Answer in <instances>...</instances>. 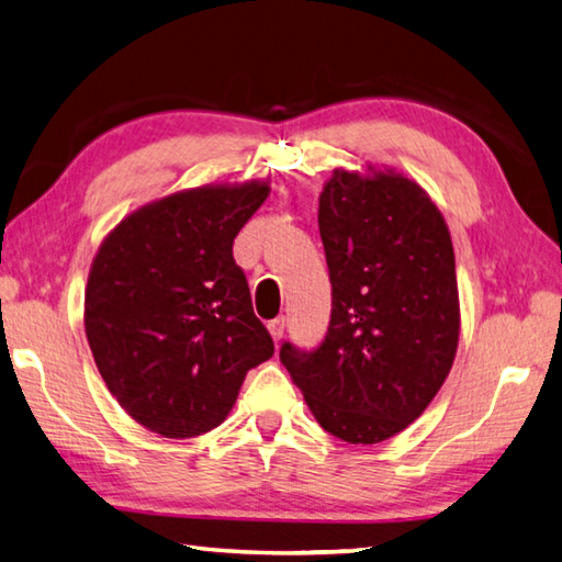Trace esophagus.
Returning <instances> with one entry per match:
<instances>
[{
	"mask_svg": "<svg viewBox=\"0 0 562 562\" xmlns=\"http://www.w3.org/2000/svg\"><path fill=\"white\" fill-rule=\"evenodd\" d=\"M283 329H285V319L283 317H277V319H271V323H269V331H271L273 341H281Z\"/></svg>",
	"mask_w": 562,
	"mask_h": 562,
	"instance_id": "obj_1",
	"label": "esophagus"
}]
</instances>
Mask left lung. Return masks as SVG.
<instances>
[{
	"instance_id": "1",
	"label": "left lung",
	"mask_w": 562,
	"mask_h": 562,
	"mask_svg": "<svg viewBox=\"0 0 562 562\" xmlns=\"http://www.w3.org/2000/svg\"><path fill=\"white\" fill-rule=\"evenodd\" d=\"M331 315L323 345L281 363L325 431L378 443L415 422L449 375L461 311L449 227L395 171L335 169L319 193Z\"/></svg>"
}]
</instances>
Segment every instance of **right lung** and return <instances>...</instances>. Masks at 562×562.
<instances>
[{
    "label": "right lung",
    "mask_w": 562,
    "mask_h": 562,
    "mask_svg": "<svg viewBox=\"0 0 562 562\" xmlns=\"http://www.w3.org/2000/svg\"><path fill=\"white\" fill-rule=\"evenodd\" d=\"M269 187H201L147 203L101 243L85 293L97 369L167 439L221 425L249 369L273 357L233 243Z\"/></svg>",
    "instance_id": "obj_1"
}]
</instances>
